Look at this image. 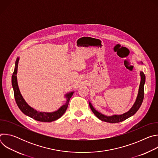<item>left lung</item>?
<instances>
[{
    "instance_id": "1",
    "label": "left lung",
    "mask_w": 158,
    "mask_h": 158,
    "mask_svg": "<svg viewBox=\"0 0 158 158\" xmlns=\"http://www.w3.org/2000/svg\"><path fill=\"white\" fill-rule=\"evenodd\" d=\"M140 75H141V82H140V85H139L138 97H137L136 102H135V103L134 104L133 106L131 108V109L128 112H126V113H124L122 115H114L112 116H106L103 115L102 114L100 113V112H99L98 111H97L93 107V106H92L91 102H89L90 107H91L92 111L93 112V113L96 116V117L102 121H105V122L110 123H120V122H122V121L127 119V118H130L131 116H133L135 113H136L142 104V102H143V99H144V83H145L146 77H145V75L143 72H141Z\"/></svg>"
}]
</instances>
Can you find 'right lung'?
<instances>
[{"mask_svg": "<svg viewBox=\"0 0 158 158\" xmlns=\"http://www.w3.org/2000/svg\"><path fill=\"white\" fill-rule=\"evenodd\" d=\"M19 58H17L15 61V65L14 71L13 73L12 76V87L14 89V98L17 105L18 106L20 110L23 112L26 115L33 118L34 119L40 121V122H46L49 123L54 121H56L60 118L65 112L67 106H68L69 100L73 94V92L69 93L65 95L67 98V101L64 105L61 106L57 110L53 112H38L36 110L34 109L31 107H30L24 99L22 98L19 89L17 84V64L19 62Z\"/></svg>", "mask_w": 158, "mask_h": 158, "instance_id": "obj_1", "label": "right lung"}]
</instances>
